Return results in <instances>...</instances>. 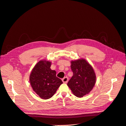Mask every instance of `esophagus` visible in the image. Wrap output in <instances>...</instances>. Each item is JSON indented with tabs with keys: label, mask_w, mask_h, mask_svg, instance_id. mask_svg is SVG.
I'll use <instances>...</instances> for the list:
<instances>
[{
	"label": "esophagus",
	"mask_w": 126,
	"mask_h": 126,
	"mask_svg": "<svg viewBox=\"0 0 126 126\" xmlns=\"http://www.w3.org/2000/svg\"><path fill=\"white\" fill-rule=\"evenodd\" d=\"M62 80V81L64 83H67V82H68V78L67 77H66L64 78Z\"/></svg>",
	"instance_id": "esophagus-1"
}]
</instances>
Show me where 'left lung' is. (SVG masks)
I'll return each mask as SVG.
<instances>
[{"label": "left lung", "mask_w": 126, "mask_h": 126, "mask_svg": "<svg viewBox=\"0 0 126 126\" xmlns=\"http://www.w3.org/2000/svg\"><path fill=\"white\" fill-rule=\"evenodd\" d=\"M70 66L73 76L67 86L75 96L82 97L88 94L94 87L96 74L92 66L85 59L71 61Z\"/></svg>", "instance_id": "8db88e82"}]
</instances>
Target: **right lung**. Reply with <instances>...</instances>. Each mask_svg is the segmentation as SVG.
Segmentation results:
<instances>
[{
	"label": "right lung",
	"mask_w": 126,
	"mask_h": 126,
	"mask_svg": "<svg viewBox=\"0 0 126 126\" xmlns=\"http://www.w3.org/2000/svg\"><path fill=\"white\" fill-rule=\"evenodd\" d=\"M51 62L45 60L37 62L32 69L29 77L31 87L41 99L51 98L63 83L56 77V71L51 69Z\"/></svg>",
	"instance_id": "add662e5"
}]
</instances>
